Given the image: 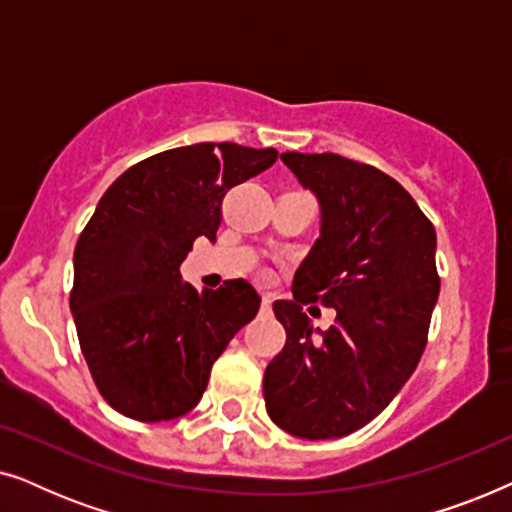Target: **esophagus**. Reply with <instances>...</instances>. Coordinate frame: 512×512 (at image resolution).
Returning <instances> with one entry per match:
<instances>
[{
  "label": "esophagus",
  "instance_id": "esophagus-1",
  "mask_svg": "<svg viewBox=\"0 0 512 512\" xmlns=\"http://www.w3.org/2000/svg\"><path fill=\"white\" fill-rule=\"evenodd\" d=\"M261 307H263V312H270L272 310V296H270V293H265V296H263Z\"/></svg>",
  "mask_w": 512,
  "mask_h": 512
}]
</instances>
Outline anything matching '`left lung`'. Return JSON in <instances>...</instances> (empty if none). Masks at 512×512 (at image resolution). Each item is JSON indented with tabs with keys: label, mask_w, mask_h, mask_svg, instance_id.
I'll return each instance as SVG.
<instances>
[{
	"label": "left lung",
	"mask_w": 512,
	"mask_h": 512,
	"mask_svg": "<svg viewBox=\"0 0 512 512\" xmlns=\"http://www.w3.org/2000/svg\"><path fill=\"white\" fill-rule=\"evenodd\" d=\"M321 209L319 237L272 310L286 345L265 368V408L296 438L328 440L375 419L415 373L438 303L436 230L412 195L373 165L335 153H282ZM312 299L339 312L319 332Z\"/></svg>",
	"instance_id": "left-lung-1"
}]
</instances>
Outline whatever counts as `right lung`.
<instances>
[{
  "instance_id": "obj_1",
  "label": "right lung",
  "mask_w": 512,
  "mask_h": 512,
  "mask_svg": "<svg viewBox=\"0 0 512 512\" xmlns=\"http://www.w3.org/2000/svg\"><path fill=\"white\" fill-rule=\"evenodd\" d=\"M275 160V149L233 142L179 146L132 165L97 202L74 249L69 307L90 375L121 415L191 412L214 361L256 317L249 282L198 291L179 265L198 237L216 240L223 195Z\"/></svg>"
}]
</instances>
